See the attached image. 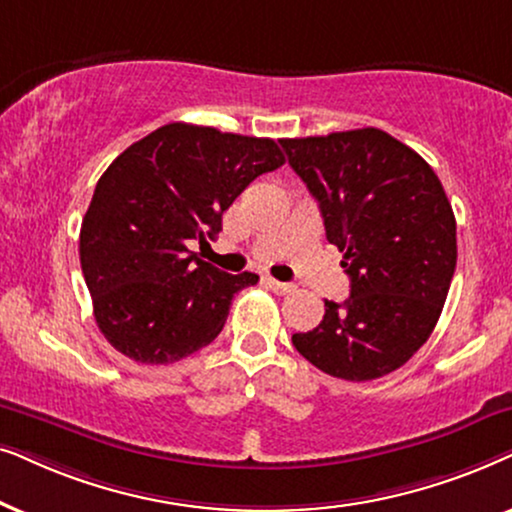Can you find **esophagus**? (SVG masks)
Listing matches in <instances>:
<instances>
[{"mask_svg":"<svg viewBox=\"0 0 512 512\" xmlns=\"http://www.w3.org/2000/svg\"><path fill=\"white\" fill-rule=\"evenodd\" d=\"M267 285L276 292V295H288V292L295 290V285L292 283H281V281H276V278H267Z\"/></svg>","mask_w":512,"mask_h":512,"instance_id":"1","label":"esophagus"}]
</instances>
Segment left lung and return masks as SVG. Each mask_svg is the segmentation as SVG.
Returning a JSON list of instances; mask_svg holds the SVG:
<instances>
[{
  "instance_id": "obj_1",
  "label": "left lung",
  "mask_w": 512,
  "mask_h": 512,
  "mask_svg": "<svg viewBox=\"0 0 512 512\" xmlns=\"http://www.w3.org/2000/svg\"><path fill=\"white\" fill-rule=\"evenodd\" d=\"M281 145L323 215L351 278L342 304L292 344L318 370L372 381L398 370L431 337L456 267V220L438 175L379 128Z\"/></svg>"
}]
</instances>
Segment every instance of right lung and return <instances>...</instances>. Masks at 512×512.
Wrapping results in <instances>:
<instances>
[{
	"instance_id": "right-lung-1",
	"label": "right lung",
	"mask_w": 512,
	"mask_h": 512,
	"mask_svg": "<svg viewBox=\"0 0 512 512\" xmlns=\"http://www.w3.org/2000/svg\"><path fill=\"white\" fill-rule=\"evenodd\" d=\"M285 156L269 138L166 124L109 163L79 234L93 316L109 344L142 365L192 356L220 335L231 299L260 276L203 262L222 213Z\"/></svg>"
}]
</instances>
